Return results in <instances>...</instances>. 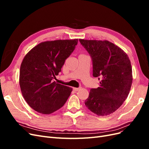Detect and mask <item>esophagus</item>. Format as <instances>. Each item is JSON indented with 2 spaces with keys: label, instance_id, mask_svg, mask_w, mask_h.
<instances>
[{
  "label": "esophagus",
  "instance_id": "esophagus-1",
  "mask_svg": "<svg viewBox=\"0 0 149 149\" xmlns=\"http://www.w3.org/2000/svg\"><path fill=\"white\" fill-rule=\"evenodd\" d=\"M81 89V88H73V89L75 91H78Z\"/></svg>",
  "mask_w": 149,
  "mask_h": 149
}]
</instances>
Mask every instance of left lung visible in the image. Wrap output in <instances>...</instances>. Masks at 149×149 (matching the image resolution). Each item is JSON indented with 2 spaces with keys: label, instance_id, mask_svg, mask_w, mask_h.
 I'll list each match as a JSON object with an SVG mask.
<instances>
[{
  "label": "left lung",
  "instance_id": "obj_1",
  "mask_svg": "<svg viewBox=\"0 0 149 149\" xmlns=\"http://www.w3.org/2000/svg\"><path fill=\"white\" fill-rule=\"evenodd\" d=\"M79 40L92 58L93 76L101 79L100 87L90 90L85 105L97 116L109 115L128 96L133 79L131 63L124 50L107 40Z\"/></svg>",
  "mask_w": 149,
  "mask_h": 149
}]
</instances>
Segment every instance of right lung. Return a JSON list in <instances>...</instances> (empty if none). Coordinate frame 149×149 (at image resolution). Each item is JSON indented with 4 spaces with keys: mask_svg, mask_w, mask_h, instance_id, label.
<instances>
[{
    "mask_svg": "<svg viewBox=\"0 0 149 149\" xmlns=\"http://www.w3.org/2000/svg\"><path fill=\"white\" fill-rule=\"evenodd\" d=\"M78 39L40 43L26 54L20 65L19 83L28 104L37 112L50 114L60 109L72 88L53 81L65 60L74 51Z\"/></svg>",
    "mask_w": 149,
    "mask_h": 149,
    "instance_id": "1",
    "label": "right lung"
}]
</instances>
